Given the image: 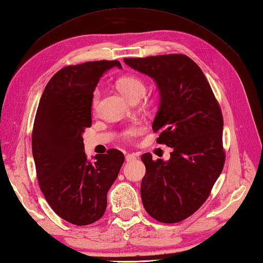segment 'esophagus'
Here are the masks:
<instances>
[{"label":"esophagus","mask_w":263,"mask_h":263,"mask_svg":"<svg viewBox=\"0 0 263 263\" xmlns=\"http://www.w3.org/2000/svg\"><path fill=\"white\" fill-rule=\"evenodd\" d=\"M136 155L135 154H127L126 155V162H133V161H135L136 159Z\"/></svg>","instance_id":"esophagus-1"}]
</instances>
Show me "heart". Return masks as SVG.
Returning a JSON list of instances; mask_svg holds the SVG:
<instances>
[{"label":"heart","mask_w":263,"mask_h":263,"mask_svg":"<svg viewBox=\"0 0 263 263\" xmlns=\"http://www.w3.org/2000/svg\"><path fill=\"white\" fill-rule=\"evenodd\" d=\"M116 87L126 98L129 100H139L146 92V83L136 76H124L116 81ZM100 99V91L96 90L92 96V108L97 109ZM140 132L139 125H132L123 132V137L130 139Z\"/></svg>","instance_id":"heart-1"}]
</instances>
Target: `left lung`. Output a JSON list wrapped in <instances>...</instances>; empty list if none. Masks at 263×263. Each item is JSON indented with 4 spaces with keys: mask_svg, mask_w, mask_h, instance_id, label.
<instances>
[{
    "mask_svg": "<svg viewBox=\"0 0 263 263\" xmlns=\"http://www.w3.org/2000/svg\"><path fill=\"white\" fill-rule=\"evenodd\" d=\"M126 65L155 80L161 93L153 130L173 147L170 161L142 156L140 194L154 219L177 223L206 201L226 162L223 116L201 68L185 54L125 58Z\"/></svg>",
    "mask_w": 263,
    "mask_h": 263,
    "instance_id": "8db88e82",
    "label": "left lung"
}]
</instances>
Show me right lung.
<instances>
[{
    "mask_svg": "<svg viewBox=\"0 0 263 263\" xmlns=\"http://www.w3.org/2000/svg\"><path fill=\"white\" fill-rule=\"evenodd\" d=\"M117 60L89 61L59 70L44 88L32 130L39 186L61 219L76 226L98 221L107 208V193L116 181L124 154L109 149L88 161L82 134L91 126L95 88Z\"/></svg>",
    "mask_w": 263,
    "mask_h": 263,
    "instance_id": "1",
    "label": "right lung"
}]
</instances>
